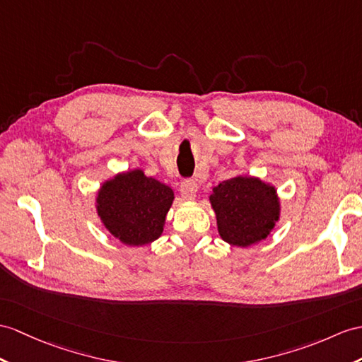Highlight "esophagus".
I'll return each mask as SVG.
<instances>
[{
	"label": "esophagus",
	"instance_id": "esophagus-1",
	"mask_svg": "<svg viewBox=\"0 0 362 362\" xmlns=\"http://www.w3.org/2000/svg\"><path fill=\"white\" fill-rule=\"evenodd\" d=\"M198 192V184L195 180H186L181 182V195L184 199H195Z\"/></svg>",
	"mask_w": 362,
	"mask_h": 362
}]
</instances>
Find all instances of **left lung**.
<instances>
[{
	"label": "left lung",
	"instance_id": "left-lung-1",
	"mask_svg": "<svg viewBox=\"0 0 362 362\" xmlns=\"http://www.w3.org/2000/svg\"><path fill=\"white\" fill-rule=\"evenodd\" d=\"M219 236L236 247H249L270 235L279 219L276 189L255 176L219 182L210 195Z\"/></svg>",
	"mask_w": 362,
	"mask_h": 362
}]
</instances>
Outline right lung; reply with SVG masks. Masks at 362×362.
<instances>
[{
	"instance_id": "add662e5",
	"label": "right lung",
	"mask_w": 362,
	"mask_h": 362,
	"mask_svg": "<svg viewBox=\"0 0 362 362\" xmlns=\"http://www.w3.org/2000/svg\"><path fill=\"white\" fill-rule=\"evenodd\" d=\"M173 190L143 170L115 175L96 195V211L107 230L126 245L151 244L161 236Z\"/></svg>"
}]
</instances>
